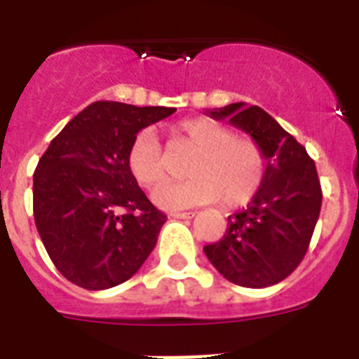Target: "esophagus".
I'll return each mask as SVG.
<instances>
[{
	"instance_id": "1",
	"label": "esophagus",
	"mask_w": 359,
	"mask_h": 359,
	"mask_svg": "<svg viewBox=\"0 0 359 359\" xmlns=\"http://www.w3.org/2000/svg\"><path fill=\"white\" fill-rule=\"evenodd\" d=\"M169 216H171V218H194L196 212H171Z\"/></svg>"
}]
</instances>
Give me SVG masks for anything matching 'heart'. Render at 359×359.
Instances as JSON below:
<instances>
[{"label": "heart", "mask_w": 359, "mask_h": 359, "mask_svg": "<svg viewBox=\"0 0 359 359\" xmlns=\"http://www.w3.org/2000/svg\"><path fill=\"white\" fill-rule=\"evenodd\" d=\"M171 134L191 151L182 168L188 179L158 186L152 191L158 207L179 210L222 199L224 207L238 208L255 197L266 173V160L255 141L233 135L225 124L207 117L182 121ZM126 168L141 188L165 179L162 147L151 130H141L130 141Z\"/></svg>", "instance_id": "b5f03b06"}]
</instances>
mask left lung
<instances>
[{
  "label": "left lung",
  "mask_w": 359,
  "mask_h": 359,
  "mask_svg": "<svg viewBox=\"0 0 359 359\" xmlns=\"http://www.w3.org/2000/svg\"><path fill=\"white\" fill-rule=\"evenodd\" d=\"M205 114L250 134L262 149L266 173L248 208L227 218L224 238L203 250L231 283L250 289L279 283L306 255L320 214L323 190L315 162L259 106L235 102Z\"/></svg>",
  "instance_id": "left-lung-1"
}]
</instances>
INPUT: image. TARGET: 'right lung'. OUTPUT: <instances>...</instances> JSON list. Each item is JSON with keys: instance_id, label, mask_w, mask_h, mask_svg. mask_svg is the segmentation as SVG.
I'll return each mask as SVG.
<instances>
[{"instance_id": "1", "label": "right lung", "mask_w": 359, "mask_h": 359, "mask_svg": "<svg viewBox=\"0 0 359 359\" xmlns=\"http://www.w3.org/2000/svg\"><path fill=\"white\" fill-rule=\"evenodd\" d=\"M177 109L100 100L52 140L33 175V214L59 272L87 290L130 279L165 224L126 168L130 141Z\"/></svg>"}]
</instances>
